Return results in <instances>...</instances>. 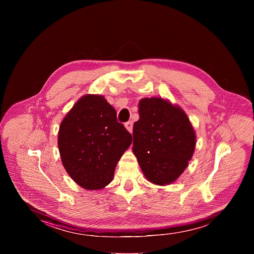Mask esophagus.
<instances>
[{"label": "esophagus", "mask_w": 254, "mask_h": 254, "mask_svg": "<svg viewBox=\"0 0 254 254\" xmlns=\"http://www.w3.org/2000/svg\"><path fill=\"white\" fill-rule=\"evenodd\" d=\"M125 127H126V128H127L129 132L132 131V122H127V123H126V124H125Z\"/></svg>", "instance_id": "1"}]
</instances>
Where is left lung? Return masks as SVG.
<instances>
[{
  "label": "left lung",
  "mask_w": 254,
  "mask_h": 254,
  "mask_svg": "<svg viewBox=\"0 0 254 254\" xmlns=\"http://www.w3.org/2000/svg\"><path fill=\"white\" fill-rule=\"evenodd\" d=\"M138 115L132 152L151 183L169 185L185 171L194 154L195 130L182 108L161 97L140 99Z\"/></svg>",
  "instance_id": "obj_1"
}]
</instances>
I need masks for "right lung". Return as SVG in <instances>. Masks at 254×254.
<instances>
[{
    "instance_id": "obj_1",
    "label": "right lung",
    "mask_w": 254,
    "mask_h": 254,
    "mask_svg": "<svg viewBox=\"0 0 254 254\" xmlns=\"http://www.w3.org/2000/svg\"><path fill=\"white\" fill-rule=\"evenodd\" d=\"M131 134L117 121V112L102 95L82 96L63 119L58 132L62 164L86 190L110 184Z\"/></svg>"
}]
</instances>
